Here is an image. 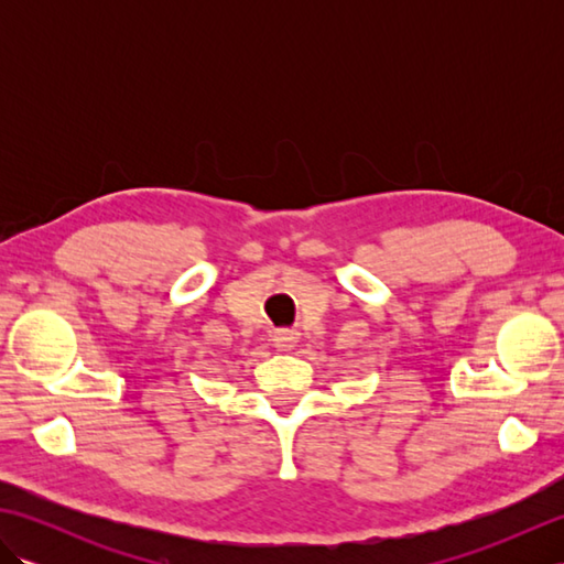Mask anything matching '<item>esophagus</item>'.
I'll use <instances>...</instances> for the list:
<instances>
[{"instance_id": "34e87169", "label": "esophagus", "mask_w": 564, "mask_h": 564, "mask_svg": "<svg viewBox=\"0 0 564 564\" xmlns=\"http://www.w3.org/2000/svg\"><path fill=\"white\" fill-rule=\"evenodd\" d=\"M295 341H297V332H293V329H279V332H273V344L279 346V349H283V351L293 349Z\"/></svg>"}]
</instances>
